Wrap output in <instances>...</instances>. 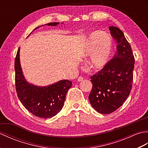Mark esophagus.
<instances>
[{
	"label": "esophagus",
	"mask_w": 148,
	"mask_h": 148,
	"mask_svg": "<svg viewBox=\"0 0 148 148\" xmlns=\"http://www.w3.org/2000/svg\"><path fill=\"white\" fill-rule=\"evenodd\" d=\"M83 80V77L81 76H79L77 78V81H79V82H80V81H82Z\"/></svg>",
	"instance_id": "34e87169"
}]
</instances>
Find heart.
I'll return each instance as SVG.
<instances>
[{
    "label": "heart",
    "instance_id": "obj_1",
    "mask_svg": "<svg viewBox=\"0 0 148 148\" xmlns=\"http://www.w3.org/2000/svg\"><path fill=\"white\" fill-rule=\"evenodd\" d=\"M112 47V39L102 31H95L90 34L83 51L84 58L91 56L89 64L94 70L99 71L108 62Z\"/></svg>",
    "mask_w": 148,
    "mask_h": 148
}]
</instances>
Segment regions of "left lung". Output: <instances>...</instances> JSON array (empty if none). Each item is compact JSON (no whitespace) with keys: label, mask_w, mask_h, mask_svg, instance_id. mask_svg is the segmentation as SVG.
<instances>
[{"label":"left lung","mask_w":148,"mask_h":148,"mask_svg":"<svg viewBox=\"0 0 148 148\" xmlns=\"http://www.w3.org/2000/svg\"><path fill=\"white\" fill-rule=\"evenodd\" d=\"M111 35L118 45L117 51L103 69L91 76V105L101 114H108L123 105L132 87L135 58L131 46L123 32L109 27Z\"/></svg>","instance_id":"1"}]
</instances>
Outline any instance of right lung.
Returning a JSON list of instances; mask_svg holds the SVG:
<instances>
[{
	"label": "right lung",
	"instance_id": "right-lung-1",
	"mask_svg": "<svg viewBox=\"0 0 148 148\" xmlns=\"http://www.w3.org/2000/svg\"><path fill=\"white\" fill-rule=\"evenodd\" d=\"M58 23L53 22L46 25L56 26ZM20 49L19 48L14 62L15 86L18 99L25 108L34 115L40 118H51L62 109L66 94L72 85V82L61 80L42 87L29 83L25 79L21 68Z\"/></svg>",
	"mask_w": 148,
	"mask_h": 148
}]
</instances>
